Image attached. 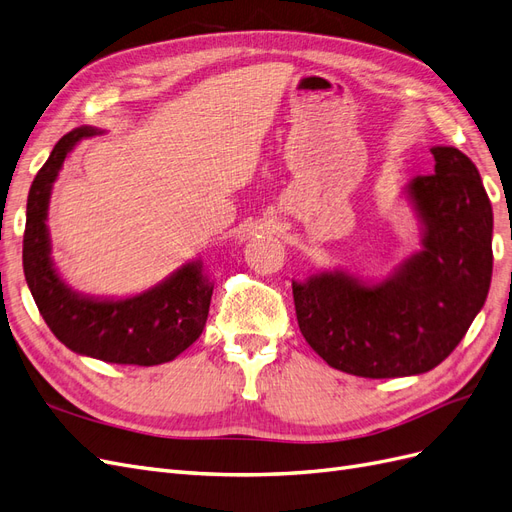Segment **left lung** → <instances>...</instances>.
I'll use <instances>...</instances> for the list:
<instances>
[{
  "mask_svg": "<svg viewBox=\"0 0 512 512\" xmlns=\"http://www.w3.org/2000/svg\"><path fill=\"white\" fill-rule=\"evenodd\" d=\"M433 175L414 177L410 203L421 250L380 282L344 269L292 280L305 342L361 378L416 376L440 365L483 309L493 271V211L474 162L431 147Z\"/></svg>",
  "mask_w": 512,
  "mask_h": 512,
  "instance_id": "left-lung-1",
  "label": "left lung"
}]
</instances>
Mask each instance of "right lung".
<instances>
[{"label": "right lung", "instance_id": "1", "mask_svg": "<svg viewBox=\"0 0 512 512\" xmlns=\"http://www.w3.org/2000/svg\"><path fill=\"white\" fill-rule=\"evenodd\" d=\"M100 130L81 126L61 136L27 196L23 271L44 322L61 344L81 356L117 365H160L177 359L205 329L213 282L203 262L190 260L166 280L132 297H89L72 290L55 269L49 237L53 183L70 151Z\"/></svg>", "mask_w": 512, "mask_h": 512}]
</instances>
